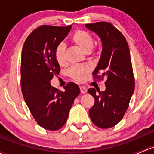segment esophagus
Returning <instances> with one entry per match:
<instances>
[{"label": "esophagus", "instance_id": "1", "mask_svg": "<svg viewBox=\"0 0 154 154\" xmlns=\"http://www.w3.org/2000/svg\"><path fill=\"white\" fill-rule=\"evenodd\" d=\"M80 92H81L82 94H85L87 92V89L85 86H80Z\"/></svg>", "mask_w": 154, "mask_h": 154}]
</instances>
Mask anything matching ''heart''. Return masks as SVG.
I'll list each match as a JSON object with an SVG mask.
<instances>
[{"instance_id": "1", "label": "heart", "mask_w": 154, "mask_h": 154, "mask_svg": "<svg viewBox=\"0 0 154 154\" xmlns=\"http://www.w3.org/2000/svg\"><path fill=\"white\" fill-rule=\"evenodd\" d=\"M71 40L74 45L80 48L83 52L90 53L93 49L94 40L93 37L87 32L82 30L76 31L72 35ZM54 57L57 62L60 66H63L66 63V45L61 43L56 46L54 50ZM91 72L90 66L87 65L84 66H74L69 70V75L78 82H82L86 77L87 74Z\"/></svg>"}]
</instances>
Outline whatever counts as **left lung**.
<instances>
[{"instance_id": "1", "label": "left lung", "mask_w": 154, "mask_h": 154, "mask_svg": "<svg viewBox=\"0 0 154 154\" xmlns=\"http://www.w3.org/2000/svg\"><path fill=\"white\" fill-rule=\"evenodd\" d=\"M85 27L98 35L103 45L100 60L93 74L100 72L101 76L96 78L107 77L104 91H97V93L94 88L88 91L95 100L89 110V116L95 125L109 128L123 118L134 91L129 47L122 34L110 23L85 24Z\"/></svg>"}]
</instances>
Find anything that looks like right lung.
Wrapping results in <instances>:
<instances>
[{
  "mask_svg": "<svg viewBox=\"0 0 154 154\" xmlns=\"http://www.w3.org/2000/svg\"><path fill=\"white\" fill-rule=\"evenodd\" d=\"M71 29L72 26H41L26 38L23 46V96L36 122L46 130L57 131L64 125L74 100L80 92L74 82L65 86L64 91L50 84L54 75L60 71L54 50Z\"/></svg>",
  "mask_w": 154,
  "mask_h": 154,
  "instance_id": "obj_1",
  "label": "right lung"
}]
</instances>
